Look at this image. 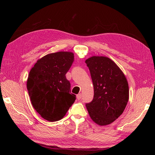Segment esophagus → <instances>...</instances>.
<instances>
[{
    "mask_svg": "<svg viewBox=\"0 0 155 155\" xmlns=\"http://www.w3.org/2000/svg\"><path fill=\"white\" fill-rule=\"evenodd\" d=\"M81 97H82V94H78V95L76 96V97H77V99H78V100H81Z\"/></svg>",
    "mask_w": 155,
    "mask_h": 155,
    "instance_id": "esophagus-1",
    "label": "esophagus"
}]
</instances>
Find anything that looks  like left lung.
<instances>
[{
	"label": "left lung",
	"mask_w": 155,
	"mask_h": 155,
	"mask_svg": "<svg viewBox=\"0 0 155 155\" xmlns=\"http://www.w3.org/2000/svg\"><path fill=\"white\" fill-rule=\"evenodd\" d=\"M85 63L94 92L93 100L86 104L89 116L97 125H109L123 113L127 104V80L122 70L109 58L93 55Z\"/></svg>",
	"instance_id": "obj_1"
}]
</instances>
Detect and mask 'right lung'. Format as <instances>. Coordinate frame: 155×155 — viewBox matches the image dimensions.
Here are the masks:
<instances>
[{
	"instance_id": "obj_1",
	"label": "right lung",
	"mask_w": 155,
	"mask_h": 155,
	"mask_svg": "<svg viewBox=\"0 0 155 155\" xmlns=\"http://www.w3.org/2000/svg\"><path fill=\"white\" fill-rule=\"evenodd\" d=\"M72 51H58L39 59L30 70L27 89L31 104L45 120L52 122L63 118L74 104L65 74L74 61Z\"/></svg>"
}]
</instances>
